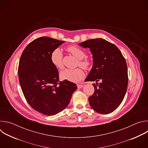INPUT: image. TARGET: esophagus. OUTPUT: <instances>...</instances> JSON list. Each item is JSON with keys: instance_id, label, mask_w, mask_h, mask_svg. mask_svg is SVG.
Masks as SVG:
<instances>
[{"instance_id": "obj_1", "label": "esophagus", "mask_w": 148, "mask_h": 148, "mask_svg": "<svg viewBox=\"0 0 148 148\" xmlns=\"http://www.w3.org/2000/svg\"><path fill=\"white\" fill-rule=\"evenodd\" d=\"M77 87H78V88H82V87L84 86V85H82V84H77Z\"/></svg>"}]
</instances>
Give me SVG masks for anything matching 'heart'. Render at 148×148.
<instances>
[{
  "label": "heart",
  "instance_id": "heart-1",
  "mask_svg": "<svg viewBox=\"0 0 148 148\" xmlns=\"http://www.w3.org/2000/svg\"><path fill=\"white\" fill-rule=\"evenodd\" d=\"M67 50L79 60L78 64L79 66L86 69H88L91 67L92 64L91 61L89 58L86 57V53L82 49L77 46H71L68 47ZM62 58V53L59 48L54 49L50 55L51 63L56 68L58 69H62L63 68ZM60 77L62 79L67 80L73 82H78L85 77V73L81 68H77L75 69H66L61 72Z\"/></svg>",
  "mask_w": 148,
  "mask_h": 148
}]
</instances>
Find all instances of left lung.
Listing matches in <instances>:
<instances>
[{"instance_id":"obj_1","label":"left lung","mask_w":148,"mask_h":148,"mask_svg":"<svg viewBox=\"0 0 148 148\" xmlns=\"http://www.w3.org/2000/svg\"><path fill=\"white\" fill-rule=\"evenodd\" d=\"M79 45L89 48L92 54L93 66L86 81H102L99 85L93 84L95 91L88 98L90 106L99 114L111 113L119 106L127 90L125 59L115 45L102 38L88 40Z\"/></svg>"}]
</instances>
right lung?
<instances>
[{
    "instance_id": "right-lung-1",
    "label": "right lung",
    "mask_w": 148,
    "mask_h": 148,
    "mask_svg": "<svg viewBox=\"0 0 148 148\" xmlns=\"http://www.w3.org/2000/svg\"><path fill=\"white\" fill-rule=\"evenodd\" d=\"M64 41L41 37L32 41L23 50L18 67L19 82L31 107L45 115H54L70 103L76 84L60 81L58 70L51 63L50 55Z\"/></svg>"
}]
</instances>
